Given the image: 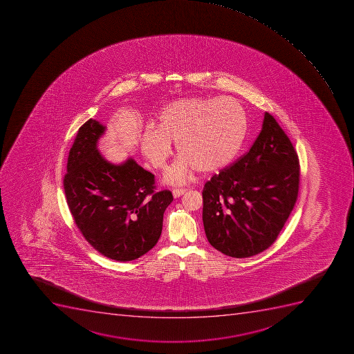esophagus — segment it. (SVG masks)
<instances>
[{"label": "esophagus", "instance_id": "obj_1", "mask_svg": "<svg viewBox=\"0 0 354 354\" xmlns=\"http://www.w3.org/2000/svg\"><path fill=\"white\" fill-rule=\"evenodd\" d=\"M185 192H186V189H184V188H175V189H172V195H174L175 198H177V197L184 195Z\"/></svg>", "mask_w": 354, "mask_h": 354}]
</instances>
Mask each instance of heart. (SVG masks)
Segmentation results:
<instances>
[{"label":"heart","mask_w":354,"mask_h":354,"mask_svg":"<svg viewBox=\"0 0 354 354\" xmlns=\"http://www.w3.org/2000/svg\"><path fill=\"white\" fill-rule=\"evenodd\" d=\"M246 127L245 111L234 99H178L161 109L157 127H145L142 132V153L154 169H166L171 142H177L182 157L167 171L165 180L184 184L196 169L218 171L234 160Z\"/></svg>","instance_id":"heart-1"}]
</instances>
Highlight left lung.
I'll return each mask as SVG.
<instances>
[{
    "label": "left lung",
    "instance_id": "8db88e82",
    "mask_svg": "<svg viewBox=\"0 0 354 354\" xmlns=\"http://www.w3.org/2000/svg\"><path fill=\"white\" fill-rule=\"evenodd\" d=\"M299 183L298 153L266 111L250 149L204 185L203 225L209 243L234 259L264 252L292 212Z\"/></svg>",
    "mask_w": 354,
    "mask_h": 354
}]
</instances>
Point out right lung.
I'll return each instance as SVG.
<instances>
[{"instance_id":"add662e5","label":"right lung","mask_w":354,"mask_h":354,"mask_svg":"<svg viewBox=\"0 0 354 354\" xmlns=\"http://www.w3.org/2000/svg\"><path fill=\"white\" fill-rule=\"evenodd\" d=\"M105 132L98 120H86L68 152L63 179L68 209L84 239L117 261L138 259L156 246L171 192L157 191L154 175L133 159L106 161L97 149Z\"/></svg>"}]
</instances>
